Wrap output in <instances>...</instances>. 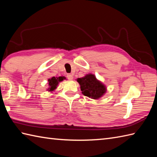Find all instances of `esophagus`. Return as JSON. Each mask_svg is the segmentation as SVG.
Listing matches in <instances>:
<instances>
[{"label":"esophagus","mask_w":157,"mask_h":157,"mask_svg":"<svg viewBox=\"0 0 157 157\" xmlns=\"http://www.w3.org/2000/svg\"><path fill=\"white\" fill-rule=\"evenodd\" d=\"M67 78L68 79H69V80H72V79H73V75H71V74H68L67 75Z\"/></svg>","instance_id":"34e87169"}]
</instances>
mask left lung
Wrapping results in <instances>:
<instances>
[{
  "label": "left lung",
  "mask_w": 157,
  "mask_h": 157,
  "mask_svg": "<svg viewBox=\"0 0 157 157\" xmlns=\"http://www.w3.org/2000/svg\"><path fill=\"white\" fill-rule=\"evenodd\" d=\"M77 82L80 85L82 94L92 99L101 98L107 90L106 86L92 73H88L81 78H78Z\"/></svg>",
  "instance_id": "obj_1"
}]
</instances>
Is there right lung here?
I'll return each instance as SVG.
<instances>
[{
	"label": "right lung",
	"instance_id": "right-lung-1",
	"mask_svg": "<svg viewBox=\"0 0 157 157\" xmlns=\"http://www.w3.org/2000/svg\"><path fill=\"white\" fill-rule=\"evenodd\" d=\"M64 79H66L65 76H60V77H52V78L48 79V88L46 89V90L48 92H55V90L57 88V86L60 82H63Z\"/></svg>",
	"mask_w": 157,
	"mask_h": 157
}]
</instances>
